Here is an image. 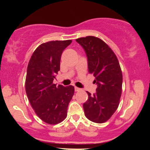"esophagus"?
Masks as SVG:
<instances>
[{
    "instance_id": "34e87169",
    "label": "esophagus",
    "mask_w": 150,
    "mask_h": 150,
    "mask_svg": "<svg viewBox=\"0 0 150 150\" xmlns=\"http://www.w3.org/2000/svg\"><path fill=\"white\" fill-rule=\"evenodd\" d=\"M80 88H79V87H75V92H79V91L80 90Z\"/></svg>"
}]
</instances>
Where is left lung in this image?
Instances as JSON below:
<instances>
[{"instance_id": "8db88e82", "label": "left lung", "mask_w": 150, "mask_h": 150, "mask_svg": "<svg viewBox=\"0 0 150 150\" xmlns=\"http://www.w3.org/2000/svg\"><path fill=\"white\" fill-rule=\"evenodd\" d=\"M76 42L82 46L87 57L88 71L95 77V94L88 92L83 104L85 115L91 121L102 123L111 118L119 105L123 75L118 58L111 48L99 38L88 36Z\"/></svg>"}]
</instances>
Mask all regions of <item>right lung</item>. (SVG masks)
Masks as SVG:
<instances>
[{"mask_svg": "<svg viewBox=\"0 0 150 150\" xmlns=\"http://www.w3.org/2000/svg\"><path fill=\"white\" fill-rule=\"evenodd\" d=\"M71 40L51 41L39 45L34 51L27 70L25 90L31 106L46 123L55 125L67 116V110L74 94V87L53 84L60 70L63 50Z\"/></svg>", "mask_w": 150, "mask_h": 150, "instance_id": "1", "label": "right lung"}]
</instances>
